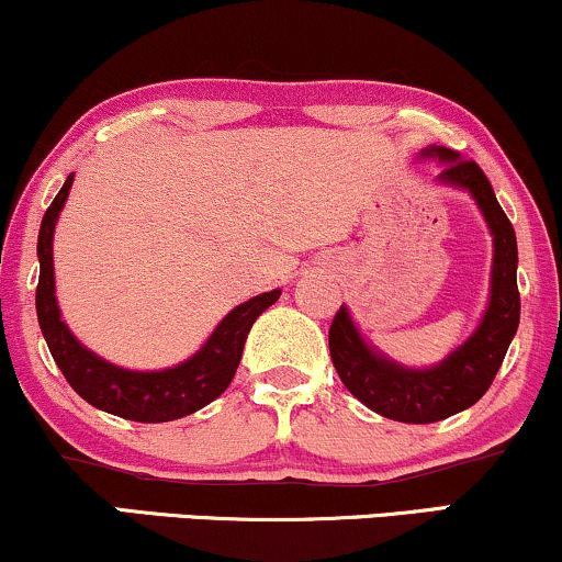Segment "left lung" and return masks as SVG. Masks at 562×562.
Masks as SVG:
<instances>
[{"instance_id":"1","label":"left lung","mask_w":562,"mask_h":562,"mask_svg":"<svg viewBox=\"0 0 562 562\" xmlns=\"http://www.w3.org/2000/svg\"><path fill=\"white\" fill-rule=\"evenodd\" d=\"M419 158H438L446 164L438 182L467 190L493 234V286L482 323L459 349L427 370H412L380 355L375 346L364 341L346 307L338 310L328 330L330 359L351 396L380 417L408 425H429L474 406L493 385L521 317L516 232L497 203L490 179L474 161H467L442 145H429Z\"/></svg>"}]
</instances>
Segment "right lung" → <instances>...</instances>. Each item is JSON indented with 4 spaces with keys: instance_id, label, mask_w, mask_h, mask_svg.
<instances>
[{
    "instance_id": "1",
    "label": "right lung",
    "mask_w": 562,
    "mask_h": 562,
    "mask_svg": "<svg viewBox=\"0 0 562 562\" xmlns=\"http://www.w3.org/2000/svg\"><path fill=\"white\" fill-rule=\"evenodd\" d=\"M72 179L75 175L65 179L54 203L44 213L38 232L41 273L36 286V313L54 362L80 398H86L90 406L101 408V412L114 414V417L133 422H171L198 412L213 398H218L232 383L249 328L270 304L279 300L281 289L258 294L234 307L207 336V341L182 364L166 367L158 372H137L106 362L69 334L67 323L61 321L57 296H54V228H57V218L67 203Z\"/></svg>"
}]
</instances>
